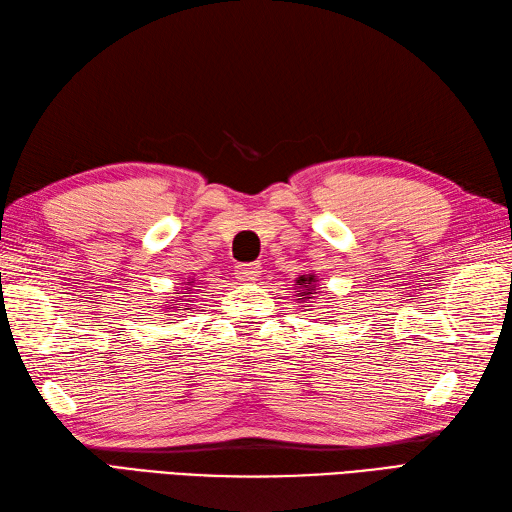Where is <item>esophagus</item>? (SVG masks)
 <instances>
[{
    "mask_svg": "<svg viewBox=\"0 0 512 512\" xmlns=\"http://www.w3.org/2000/svg\"><path fill=\"white\" fill-rule=\"evenodd\" d=\"M261 266L259 264H240L235 266L237 281H255L259 277Z\"/></svg>",
    "mask_w": 512,
    "mask_h": 512,
    "instance_id": "34e87169",
    "label": "esophagus"
}]
</instances>
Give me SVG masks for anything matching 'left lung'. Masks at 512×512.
Returning a JSON list of instances; mask_svg holds the SVG:
<instances>
[{
	"instance_id": "obj_1",
	"label": "left lung",
	"mask_w": 512,
	"mask_h": 512,
	"mask_svg": "<svg viewBox=\"0 0 512 512\" xmlns=\"http://www.w3.org/2000/svg\"><path fill=\"white\" fill-rule=\"evenodd\" d=\"M294 288L301 296V299H296V301H310V299H314V294H316V277L314 275H301L299 279H296Z\"/></svg>"
}]
</instances>
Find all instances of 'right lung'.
I'll list each match as a JSON object with an SVG mask.
<instances>
[{
	"instance_id": "obj_1",
	"label": "right lung",
	"mask_w": 512,
	"mask_h": 512,
	"mask_svg": "<svg viewBox=\"0 0 512 512\" xmlns=\"http://www.w3.org/2000/svg\"><path fill=\"white\" fill-rule=\"evenodd\" d=\"M192 283H194V281H187L185 285H192ZM176 294H181V292H176ZM183 294H185V296H187V294H192V288H187V292H183ZM174 305H183V307H185V310H194V307H192V305H189V301H187V303H183V299H181V296H176V301H174ZM168 310H172V307H168Z\"/></svg>"
}]
</instances>
